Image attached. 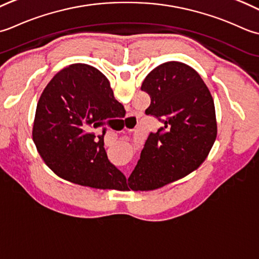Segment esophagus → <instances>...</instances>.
Returning a JSON list of instances; mask_svg holds the SVG:
<instances>
[{"instance_id":"1","label":"esophagus","mask_w":259,"mask_h":259,"mask_svg":"<svg viewBox=\"0 0 259 259\" xmlns=\"http://www.w3.org/2000/svg\"><path fill=\"white\" fill-rule=\"evenodd\" d=\"M133 118H135L134 116H128V117H127V120H131V119H133ZM131 131H132V130H131Z\"/></svg>"}]
</instances>
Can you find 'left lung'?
I'll return each mask as SVG.
<instances>
[{
	"mask_svg": "<svg viewBox=\"0 0 259 259\" xmlns=\"http://www.w3.org/2000/svg\"><path fill=\"white\" fill-rule=\"evenodd\" d=\"M141 89L151 97L145 114L163 126L147 137L126 189L150 191L199 167L217 137V119L208 87L186 63L168 61L157 66Z\"/></svg>",
	"mask_w": 259,
	"mask_h": 259,
	"instance_id": "8db88e82",
	"label": "left lung"
}]
</instances>
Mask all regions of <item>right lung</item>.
Wrapping results in <instances>:
<instances>
[{
  "label": "right lung",
  "mask_w": 259,
  "mask_h": 259,
  "mask_svg": "<svg viewBox=\"0 0 259 259\" xmlns=\"http://www.w3.org/2000/svg\"><path fill=\"white\" fill-rule=\"evenodd\" d=\"M125 114L108 79L86 63L60 70L42 92L36 105L32 137L40 156L58 177L96 189L126 183L108 160L104 135L112 118ZM95 128L103 133L96 137Z\"/></svg>",
  "instance_id": "1"
}]
</instances>
